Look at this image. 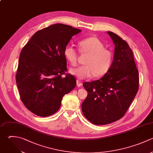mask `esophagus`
I'll use <instances>...</instances> for the list:
<instances>
[{
    "instance_id": "1",
    "label": "esophagus",
    "mask_w": 153,
    "mask_h": 153,
    "mask_svg": "<svg viewBox=\"0 0 153 153\" xmlns=\"http://www.w3.org/2000/svg\"><path fill=\"white\" fill-rule=\"evenodd\" d=\"M82 85V82H81V81L77 79V80H76V85H77L78 87H81Z\"/></svg>"
}]
</instances>
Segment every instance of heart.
<instances>
[{
	"mask_svg": "<svg viewBox=\"0 0 153 153\" xmlns=\"http://www.w3.org/2000/svg\"><path fill=\"white\" fill-rule=\"evenodd\" d=\"M78 50L82 55H87L84 66H78L70 70V72L80 79L96 75H105L111 69L113 62V53L105 48V44L97 38L89 37L78 42ZM63 54L66 59L72 66H75L78 62L77 51L71 45L64 48Z\"/></svg>",
	"mask_w": 153,
	"mask_h": 153,
	"instance_id": "1",
	"label": "heart"
}]
</instances>
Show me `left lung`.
Instances as JSON below:
<instances>
[{
    "label": "left lung",
    "instance_id": "obj_1",
    "mask_svg": "<svg viewBox=\"0 0 153 153\" xmlns=\"http://www.w3.org/2000/svg\"><path fill=\"white\" fill-rule=\"evenodd\" d=\"M107 33L115 44L111 68L100 79L83 84L88 93L82 103V111L96 125L108 124L121 118L139 89V74L133 51L117 34Z\"/></svg>",
    "mask_w": 153,
    "mask_h": 153
}]
</instances>
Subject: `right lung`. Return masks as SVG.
Returning <instances> with one entry per match:
<instances>
[{
	"label": "right lung",
	"mask_w": 153,
	"mask_h": 153,
	"mask_svg": "<svg viewBox=\"0 0 153 153\" xmlns=\"http://www.w3.org/2000/svg\"><path fill=\"white\" fill-rule=\"evenodd\" d=\"M80 32L71 26L55 24L36 32L23 48L16 82L22 102L35 115L48 117L56 113L64 95L75 87V77L65 74L63 51Z\"/></svg>",
	"instance_id": "1"
}]
</instances>
